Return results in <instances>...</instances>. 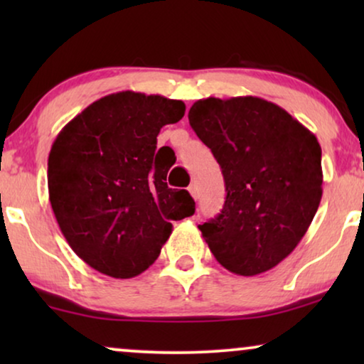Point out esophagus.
Instances as JSON below:
<instances>
[{
	"instance_id": "obj_1",
	"label": "esophagus",
	"mask_w": 364,
	"mask_h": 364,
	"mask_svg": "<svg viewBox=\"0 0 364 364\" xmlns=\"http://www.w3.org/2000/svg\"><path fill=\"white\" fill-rule=\"evenodd\" d=\"M188 192H191V196H192L193 198H197L198 193H197V187H196V186H191V187H188Z\"/></svg>"
}]
</instances>
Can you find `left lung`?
Returning <instances> with one entry per match:
<instances>
[{
	"instance_id": "8db88e82",
	"label": "left lung",
	"mask_w": 364,
	"mask_h": 364,
	"mask_svg": "<svg viewBox=\"0 0 364 364\" xmlns=\"http://www.w3.org/2000/svg\"><path fill=\"white\" fill-rule=\"evenodd\" d=\"M188 122L220 164L225 203L198 225L222 267L253 277L295 250L323 193L321 147L285 109L255 96L207 97Z\"/></svg>"
}]
</instances>
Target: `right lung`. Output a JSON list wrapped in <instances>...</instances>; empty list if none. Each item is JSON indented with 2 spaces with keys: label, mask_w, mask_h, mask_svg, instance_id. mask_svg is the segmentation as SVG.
Here are the masks:
<instances>
[{
  "label": "right lung",
  "mask_w": 364,
  "mask_h": 364,
  "mask_svg": "<svg viewBox=\"0 0 364 364\" xmlns=\"http://www.w3.org/2000/svg\"><path fill=\"white\" fill-rule=\"evenodd\" d=\"M186 104L122 91L87 106L58 134L48 159L49 202L64 238L94 270L132 278L157 260L172 220L196 212L187 191L168 188L157 136Z\"/></svg>",
  "instance_id": "1"
}]
</instances>
